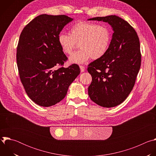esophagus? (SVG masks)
<instances>
[{
  "label": "esophagus",
  "instance_id": "1",
  "mask_svg": "<svg viewBox=\"0 0 156 156\" xmlns=\"http://www.w3.org/2000/svg\"><path fill=\"white\" fill-rule=\"evenodd\" d=\"M80 70H81V72H84V70H85V68H84V66L81 65V66H80Z\"/></svg>",
  "mask_w": 156,
  "mask_h": 156
}]
</instances>
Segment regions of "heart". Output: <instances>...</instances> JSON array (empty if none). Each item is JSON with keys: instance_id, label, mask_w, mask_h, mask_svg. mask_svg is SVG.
<instances>
[{"instance_id": "obj_1", "label": "heart", "mask_w": 156, "mask_h": 156, "mask_svg": "<svg viewBox=\"0 0 156 156\" xmlns=\"http://www.w3.org/2000/svg\"><path fill=\"white\" fill-rule=\"evenodd\" d=\"M112 39L110 30L105 25L87 21H80L70 30V34L60 33L57 37L59 46L65 54H72L79 43L78 51L69 58L73 63H84L91 57L99 59L107 52Z\"/></svg>"}]
</instances>
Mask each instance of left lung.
Wrapping results in <instances>:
<instances>
[{
  "mask_svg": "<svg viewBox=\"0 0 156 156\" xmlns=\"http://www.w3.org/2000/svg\"><path fill=\"white\" fill-rule=\"evenodd\" d=\"M87 20L106 22L114 31L106 54L88 65L92 76L88 95L101 107H115L126 99L135 85L141 62L139 37L127 21L116 15Z\"/></svg>",
  "mask_w": 156,
  "mask_h": 156,
  "instance_id": "obj_1",
  "label": "left lung"
}]
</instances>
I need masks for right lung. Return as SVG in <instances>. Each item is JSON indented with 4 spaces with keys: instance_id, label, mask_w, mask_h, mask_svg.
Masks as SVG:
<instances>
[{
    "instance_id": "right-lung-1",
    "label": "right lung",
    "mask_w": 156,
    "mask_h": 156,
    "mask_svg": "<svg viewBox=\"0 0 156 156\" xmlns=\"http://www.w3.org/2000/svg\"><path fill=\"white\" fill-rule=\"evenodd\" d=\"M73 20L65 15H40L20 34L16 50L20 78L29 98L39 105L50 107L61 101L80 73L76 64L63 67L67 57L57 41Z\"/></svg>"
}]
</instances>
